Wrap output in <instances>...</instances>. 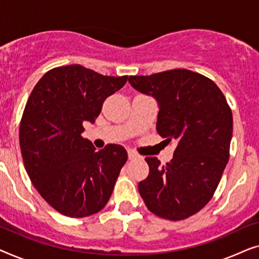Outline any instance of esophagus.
<instances>
[{
    "instance_id": "1",
    "label": "esophagus",
    "mask_w": 259,
    "mask_h": 259,
    "mask_svg": "<svg viewBox=\"0 0 259 259\" xmlns=\"http://www.w3.org/2000/svg\"><path fill=\"white\" fill-rule=\"evenodd\" d=\"M138 158H140V155H138L136 152H133V151H128V159H130V160H134V159H138Z\"/></svg>"
}]
</instances>
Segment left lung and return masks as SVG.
Segmentation results:
<instances>
[{
	"mask_svg": "<svg viewBox=\"0 0 259 259\" xmlns=\"http://www.w3.org/2000/svg\"><path fill=\"white\" fill-rule=\"evenodd\" d=\"M128 82L157 100L158 133L177 144L164 166L145 159L150 173L138 185L140 196L158 217L189 218L210 201L229 161L231 108L213 81L189 69L130 76Z\"/></svg>",
	"mask_w": 259,
	"mask_h": 259,
	"instance_id": "1",
	"label": "left lung"
}]
</instances>
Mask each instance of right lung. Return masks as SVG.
Masks as SVG:
<instances>
[{"label": "right lung", "mask_w": 259, "mask_h": 259, "mask_svg": "<svg viewBox=\"0 0 259 259\" xmlns=\"http://www.w3.org/2000/svg\"><path fill=\"white\" fill-rule=\"evenodd\" d=\"M128 76H106L80 65L56 67L35 84L20 123V147L29 178L60 213L82 218L101 211L114 189L127 152L111 144L97 151L83 122Z\"/></svg>", "instance_id": "add662e5"}]
</instances>
